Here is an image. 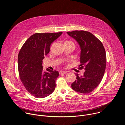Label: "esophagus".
Here are the masks:
<instances>
[{
	"instance_id": "esophagus-1",
	"label": "esophagus",
	"mask_w": 125,
	"mask_h": 125,
	"mask_svg": "<svg viewBox=\"0 0 125 125\" xmlns=\"http://www.w3.org/2000/svg\"><path fill=\"white\" fill-rule=\"evenodd\" d=\"M67 73H68L67 71H61L59 72L60 75H62V74H66Z\"/></svg>"
}]
</instances>
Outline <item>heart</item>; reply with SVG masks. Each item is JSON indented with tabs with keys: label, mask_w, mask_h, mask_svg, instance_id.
I'll return each instance as SVG.
<instances>
[{
	"label": "heart",
	"mask_w": 125,
	"mask_h": 125,
	"mask_svg": "<svg viewBox=\"0 0 125 125\" xmlns=\"http://www.w3.org/2000/svg\"><path fill=\"white\" fill-rule=\"evenodd\" d=\"M65 43H66V44H70V45H73L74 47H75V46L74 43L73 42L71 41H66V42H65Z\"/></svg>",
	"instance_id": "b5f03b06"
}]
</instances>
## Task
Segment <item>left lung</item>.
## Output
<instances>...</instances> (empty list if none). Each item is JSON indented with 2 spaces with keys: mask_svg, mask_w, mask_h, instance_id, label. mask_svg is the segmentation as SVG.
<instances>
[{
  "mask_svg": "<svg viewBox=\"0 0 125 125\" xmlns=\"http://www.w3.org/2000/svg\"><path fill=\"white\" fill-rule=\"evenodd\" d=\"M79 43L81 53L78 69L85 70L83 77L76 74V81L71 84L73 90L81 94L93 91L100 83L105 72L106 55L101 42L91 32L85 31H67Z\"/></svg>",
  "mask_w": 125,
  "mask_h": 125,
  "instance_id": "obj_1",
  "label": "left lung"
}]
</instances>
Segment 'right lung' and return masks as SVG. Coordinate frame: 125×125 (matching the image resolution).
<instances>
[{"mask_svg":"<svg viewBox=\"0 0 125 125\" xmlns=\"http://www.w3.org/2000/svg\"><path fill=\"white\" fill-rule=\"evenodd\" d=\"M62 31L35 33L26 41L18 56L20 80L26 90L37 98L45 97L54 91L55 81L59 75L57 71H43L42 64L48 54L51 43L59 37Z\"/></svg>","mask_w":125,"mask_h":125,"instance_id":"obj_1","label":"right lung"}]
</instances>
